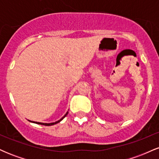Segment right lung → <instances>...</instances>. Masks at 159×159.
I'll return each instance as SVG.
<instances>
[{
	"instance_id": "right-lung-1",
	"label": "right lung",
	"mask_w": 159,
	"mask_h": 159,
	"mask_svg": "<svg viewBox=\"0 0 159 159\" xmlns=\"http://www.w3.org/2000/svg\"><path fill=\"white\" fill-rule=\"evenodd\" d=\"M68 114V111H67L66 113V114L64 115V116H63V117L61 118V120H58V121H56V122H54V123H39V122H34V121H30V120H29V121L30 122H31V123H36V124H39V125H54V124H57V123H60V122L61 121V120H63V119H64V117L66 116V115Z\"/></svg>"
}]
</instances>
